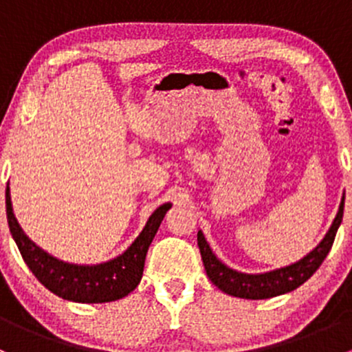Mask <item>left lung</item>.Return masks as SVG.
Here are the masks:
<instances>
[{"label": "left lung", "instance_id": "left-lung-1", "mask_svg": "<svg viewBox=\"0 0 352 352\" xmlns=\"http://www.w3.org/2000/svg\"><path fill=\"white\" fill-rule=\"evenodd\" d=\"M344 214V196L340 201L339 211H337L336 219L329 228L327 235L324 236L320 243L314 248L308 255H305L301 261L294 264L286 265V267L276 269V271L264 272V274H245L235 269H230L228 265L223 264L214 254L211 247L206 242L202 232H197V245L201 250L202 264H204L206 274L211 279L214 286H218L223 293L232 294L236 298H245V300H265V298L279 296V294L289 293L296 289L298 286L303 285L305 281L315 274L322 265L324 258L332 248L333 239L339 230L340 221Z\"/></svg>", "mask_w": 352, "mask_h": 352}]
</instances>
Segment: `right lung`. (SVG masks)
Instances as JSON below:
<instances>
[{
  "mask_svg": "<svg viewBox=\"0 0 352 352\" xmlns=\"http://www.w3.org/2000/svg\"><path fill=\"white\" fill-rule=\"evenodd\" d=\"M170 208V202L160 206L150 216L140 236L119 257L97 265H78L52 257L25 235L13 214L10 187H6L8 226L25 264L51 293L76 303H107L120 300L136 289L143 278L148 248Z\"/></svg>",
  "mask_w": 352,
  "mask_h": 352,
  "instance_id": "add662e5",
  "label": "right lung"
}]
</instances>
